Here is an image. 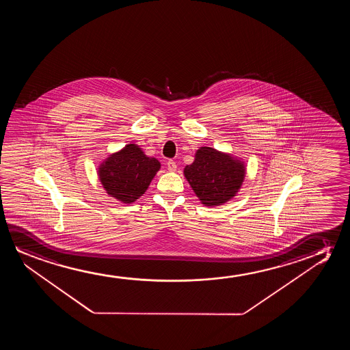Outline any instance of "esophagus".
<instances>
[{
	"mask_svg": "<svg viewBox=\"0 0 350 350\" xmlns=\"http://www.w3.org/2000/svg\"><path fill=\"white\" fill-rule=\"evenodd\" d=\"M167 170L170 172H176L177 171V163H174L173 160H170L167 163Z\"/></svg>",
	"mask_w": 350,
	"mask_h": 350,
	"instance_id": "esophagus-1",
	"label": "esophagus"
}]
</instances>
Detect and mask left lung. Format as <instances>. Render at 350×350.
I'll list each match as a JSON object with an SVG mask.
<instances>
[{
  "label": "left lung",
  "instance_id": "8db88e82",
  "mask_svg": "<svg viewBox=\"0 0 350 350\" xmlns=\"http://www.w3.org/2000/svg\"><path fill=\"white\" fill-rule=\"evenodd\" d=\"M244 161L211 147H200L184 176L202 204L217 206L237 196L244 183Z\"/></svg>",
  "mask_w": 350,
  "mask_h": 350
}]
</instances>
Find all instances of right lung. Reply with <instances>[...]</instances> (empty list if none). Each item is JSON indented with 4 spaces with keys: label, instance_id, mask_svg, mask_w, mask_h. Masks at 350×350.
I'll list each match as a JSON object with an SVG mask.
<instances>
[{
    "label": "right lung",
    "instance_id": "add662e5",
    "mask_svg": "<svg viewBox=\"0 0 350 350\" xmlns=\"http://www.w3.org/2000/svg\"><path fill=\"white\" fill-rule=\"evenodd\" d=\"M160 167L158 159L147 157L139 146L129 144L109 155L96 172L109 196L129 204L144 195Z\"/></svg>",
    "mask_w": 350,
    "mask_h": 350
}]
</instances>
